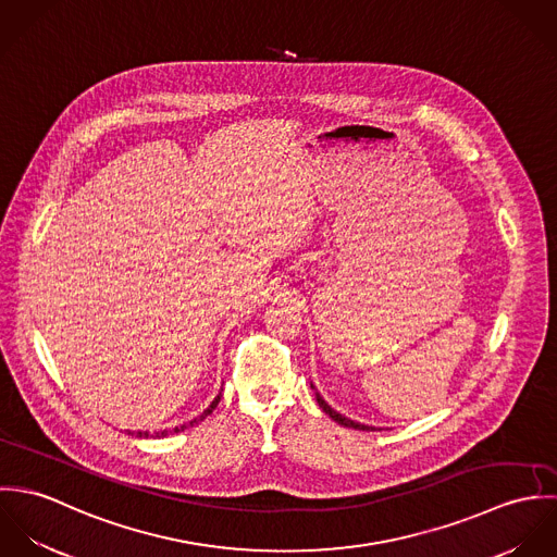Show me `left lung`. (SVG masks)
<instances>
[{
  "instance_id": "1",
  "label": "left lung",
  "mask_w": 557,
  "mask_h": 557,
  "mask_svg": "<svg viewBox=\"0 0 557 557\" xmlns=\"http://www.w3.org/2000/svg\"><path fill=\"white\" fill-rule=\"evenodd\" d=\"M311 388H313V384H311ZM318 397L319 407L334 420V422H338V424H343V426H349V429H358V431H375V426H369V424H360V422H354L351 418H345L343 413H338V411H334L323 398L319 397V395H315Z\"/></svg>"
}]
</instances>
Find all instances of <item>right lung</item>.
I'll list each match as a JSON object with an SVG mask.
<instances>
[{"label": "right lung", "mask_w": 557, "mask_h": 557, "mask_svg": "<svg viewBox=\"0 0 557 557\" xmlns=\"http://www.w3.org/2000/svg\"><path fill=\"white\" fill-rule=\"evenodd\" d=\"M219 400H221V397L214 398V400H212V403H210V407H208V409H206V411H203V413H201V416H199V418H195V420H190V422H188V424H182V426H175V429H173V431H166V429H164V431H159V433H154V435H150V433H148V431H137V433H135V435H137V437H166V435H169V433H180V431H184V429H186V426H193V424H197V422H201V420H206V418H208V416H210V413H212V411H214V407H216V405H219ZM128 433H131V431H128ZM131 435H133V433H131Z\"/></svg>", "instance_id": "obj_1"}]
</instances>
